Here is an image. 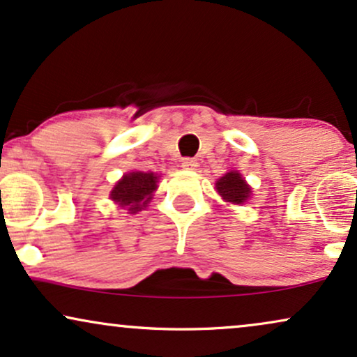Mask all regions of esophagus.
I'll return each instance as SVG.
<instances>
[{
	"instance_id": "1",
	"label": "esophagus",
	"mask_w": 357,
	"mask_h": 357,
	"mask_svg": "<svg viewBox=\"0 0 357 357\" xmlns=\"http://www.w3.org/2000/svg\"><path fill=\"white\" fill-rule=\"evenodd\" d=\"M181 166H183V169H189V171H192V169H196V168H197V161H196V160H192V158H186V160H183Z\"/></svg>"
}]
</instances>
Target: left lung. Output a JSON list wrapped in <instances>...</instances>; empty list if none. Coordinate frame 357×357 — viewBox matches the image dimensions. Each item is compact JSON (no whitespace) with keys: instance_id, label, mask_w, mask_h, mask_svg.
Wrapping results in <instances>:
<instances>
[{"instance_id":"8db88e82","label":"left lung","mask_w":357,"mask_h":357,"mask_svg":"<svg viewBox=\"0 0 357 357\" xmlns=\"http://www.w3.org/2000/svg\"><path fill=\"white\" fill-rule=\"evenodd\" d=\"M215 189L225 202L231 204H243L250 197L252 189L238 171H229L218 179Z\"/></svg>"}]
</instances>
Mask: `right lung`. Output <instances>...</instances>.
<instances>
[{
  "label": "right lung",
  "instance_id": "obj_1",
  "mask_svg": "<svg viewBox=\"0 0 357 357\" xmlns=\"http://www.w3.org/2000/svg\"><path fill=\"white\" fill-rule=\"evenodd\" d=\"M158 178L160 176L155 173H143V171L126 173L112 189L110 199L130 214H135L145 209L148 202L153 199V192L158 188Z\"/></svg>",
  "mask_w": 357,
  "mask_h": 357
}]
</instances>
